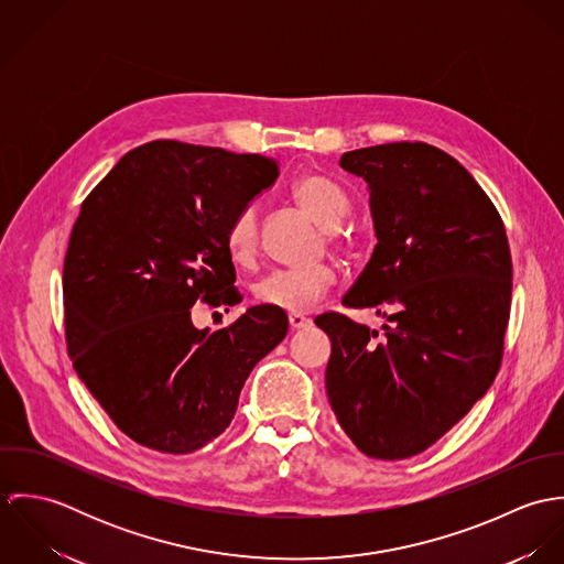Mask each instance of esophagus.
<instances>
[{
	"label": "esophagus",
	"mask_w": 564,
	"mask_h": 564,
	"mask_svg": "<svg viewBox=\"0 0 564 564\" xmlns=\"http://www.w3.org/2000/svg\"><path fill=\"white\" fill-rule=\"evenodd\" d=\"M311 319L308 317H304V315H300V313H291L289 315V325H291V329H302V327H308L311 325Z\"/></svg>",
	"instance_id": "34e87169"
}]
</instances>
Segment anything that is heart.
<instances>
[{"label":"heart","instance_id":"obj_1","mask_svg":"<svg viewBox=\"0 0 564 564\" xmlns=\"http://www.w3.org/2000/svg\"><path fill=\"white\" fill-rule=\"evenodd\" d=\"M293 195L302 208L322 224L329 241L343 242V235L336 228L351 213V197L336 180L322 173L302 175L293 184ZM226 242L237 262L247 264L253 260L258 251V210L253 204H245L237 210L228 226ZM334 282L336 271L329 264L278 269L256 284L253 295L264 306L289 313H306L334 286Z\"/></svg>","mask_w":564,"mask_h":564}]
</instances>
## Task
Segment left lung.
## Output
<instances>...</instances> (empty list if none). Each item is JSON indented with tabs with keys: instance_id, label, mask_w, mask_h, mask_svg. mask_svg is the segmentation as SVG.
Wrapping results in <instances>:
<instances>
[{
	"instance_id": "8db88e82",
	"label": "left lung",
	"mask_w": 564,
	"mask_h": 564,
	"mask_svg": "<svg viewBox=\"0 0 564 564\" xmlns=\"http://www.w3.org/2000/svg\"><path fill=\"white\" fill-rule=\"evenodd\" d=\"M340 166L367 180L378 245L343 297L382 332L323 313L329 405L378 460L425 452L492 384L510 319L512 258L503 221L443 150L414 141L354 150Z\"/></svg>"
}]
</instances>
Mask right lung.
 I'll return each instance as SVG.
<instances>
[{
    "mask_svg": "<svg viewBox=\"0 0 564 564\" xmlns=\"http://www.w3.org/2000/svg\"><path fill=\"white\" fill-rule=\"evenodd\" d=\"M280 173L260 154L152 141L82 202L63 269L67 351L112 423L162 454H191L235 419L256 362L289 332L253 306L197 329L195 302L241 304L226 232Z\"/></svg>",
    "mask_w": 564,
    "mask_h": 564,
    "instance_id": "right-lung-1",
    "label": "right lung"
}]
</instances>
